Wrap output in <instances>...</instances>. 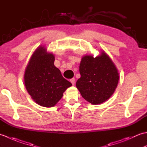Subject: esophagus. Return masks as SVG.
<instances>
[{
  "instance_id": "34e87169",
  "label": "esophagus",
  "mask_w": 147,
  "mask_h": 147,
  "mask_svg": "<svg viewBox=\"0 0 147 147\" xmlns=\"http://www.w3.org/2000/svg\"><path fill=\"white\" fill-rule=\"evenodd\" d=\"M75 82H76V81H75V79H74V78H72V79H71L70 80V82L72 83V85H74V84H75Z\"/></svg>"
}]
</instances>
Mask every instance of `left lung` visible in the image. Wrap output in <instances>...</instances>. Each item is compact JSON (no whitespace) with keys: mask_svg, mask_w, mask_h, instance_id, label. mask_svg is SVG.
Wrapping results in <instances>:
<instances>
[{"mask_svg":"<svg viewBox=\"0 0 147 147\" xmlns=\"http://www.w3.org/2000/svg\"><path fill=\"white\" fill-rule=\"evenodd\" d=\"M80 73L76 88L93 105L100 104L110 98L119 79L117 69L104 51L96 57L84 55L80 64Z\"/></svg>","mask_w":147,"mask_h":147,"instance_id":"8db88e82","label":"left lung"}]
</instances>
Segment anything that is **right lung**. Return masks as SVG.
<instances>
[{"label": "right lung", "mask_w": 147, "mask_h": 147, "mask_svg": "<svg viewBox=\"0 0 147 147\" xmlns=\"http://www.w3.org/2000/svg\"><path fill=\"white\" fill-rule=\"evenodd\" d=\"M55 56L40 45L33 52L24 74V85L37 104L54 107L72 84L62 76L54 65Z\"/></svg>", "instance_id": "add662e5"}]
</instances>
